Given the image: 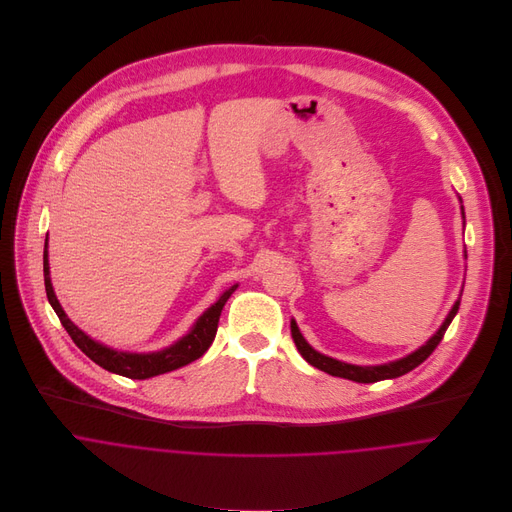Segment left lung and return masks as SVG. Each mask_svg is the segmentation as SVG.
<instances>
[{
    "mask_svg": "<svg viewBox=\"0 0 512 512\" xmlns=\"http://www.w3.org/2000/svg\"><path fill=\"white\" fill-rule=\"evenodd\" d=\"M461 211H463V207H461ZM465 256H467V254H465ZM459 301H461V297L455 301V305H453L451 311L447 313V317H445V321L441 323L438 333H436L426 345H422L418 351L410 353L408 357H404V359H400V361H394V363H388V365H349V363H341V361H337V359L325 357V355L317 353V351L303 339V335H301L299 329H297V323L292 319L293 343H295L297 351L301 353V357H303L309 365L315 366V368H319V370H323V372H327V374H331V376H341V378L355 380V382H365V384L366 382L386 380V378H398V376L410 372L412 368L422 365V363L436 351V347H438L439 341L443 339V335H445L449 323L453 321L455 313L459 311Z\"/></svg>",
    "mask_w": 512,
    "mask_h": 512,
    "instance_id": "obj_1",
    "label": "left lung"
}]
</instances>
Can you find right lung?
Returning a JSON list of instances; mask_svg holds the SVG:
<instances>
[{
	"label": "right lung",
	"mask_w": 512,
	"mask_h": 512,
	"mask_svg": "<svg viewBox=\"0 0 512 512\" xmlns=\"http://www.w3.org/2000/svg\"><path fill=\"white\" fill-rule=\"evenodd\" d=\"M47 256L49 254H47V246H45V254H43L45 292H47L51 307L59 315L63 327L71 335L74 345L96 365L106 368L108 372L128 376V378H134V380H144V378H151V376H157V374H163V372H171L175 368L189 365V363L197 361L199 357H203L205 351L215 341L217 327H219L220 311H222L226 299L238 288V286H232V288H228L226 292L222 293L219 301L213 303L197 319L193 329L185 337H181L175 345H171L163 351H157V353H124V351H114V349L90 339L84 331H80L73 321L67 317V313L63 311L57 295L53 292V286H51L49 258Z\"/></svg>",
	"instance_id": "right-lung-1"
}]
</instances>
